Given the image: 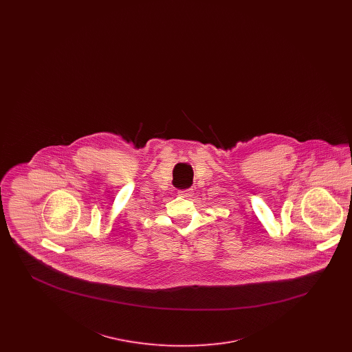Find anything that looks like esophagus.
<instances>
[{"label": "esophagus", "mask_w": 352, "mask_h": 352, "mask_svg": "<svg viewBox=\"0 0 352 352\" xmlns=\"http://www.w3.org/2000/svg\"><path fill=\"white\" fill-rule=\"evenodd\" d=\"M179 195H182L184 198H190L194 195V191H192V188H187V190L179 191Z\"/></svg>", "instance_id": "obj_1"}]
</instances>
